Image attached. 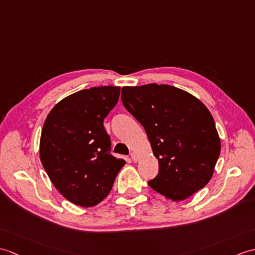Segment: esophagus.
Segmentation results:
<instances>
[{
	"mask_svg": "<svg viewBox=\"0 0 255 255\" xmlns=\"http://www.w3.org/2000/svg\"><path fill=\"white\" fill-rule=\"evenodd\" d=\"M130 157H131V159H132V162H138V156H137V154H134V153H131V154H130Z\"/></svg>",
	"mask_w": 255,
	"mask_h": 255,
	"instance_id": "esophagus-1",
	"label": "esophagus"
}]
</instances>
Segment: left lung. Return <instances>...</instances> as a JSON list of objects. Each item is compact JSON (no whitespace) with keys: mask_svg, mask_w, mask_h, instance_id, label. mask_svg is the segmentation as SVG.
Masks as SVG:
<instances>
[{"mask_svg":"<svg viewBox=\"0 0 255 255\" xmlns=\"http://www.w3.org/2000/svg\"><path fill=\"white\" fill-rule=\"evenodd\" d=\"M122 102L143 128L158 159L149 186L182 201L208 185L221 153V139L208 108L173 86L124 87Z\"/></svg>","mask_w":255,"mask_h":255,"instance_id":"obj_1","label":"left lung"}]
</instances>
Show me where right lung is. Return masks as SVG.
Returning <instances> with one entry per match:
<instances>
[{"mask_svg": "<svg viewBox=\"0 0 255 255\" xmlns=\"http://www.w3.org/2000/svg\"><path fill=\"white\" fill-rule=\"evenodd\" d=\"M121 88L93 87L70 94L51 110L40 138V159L65 199L90 208L110 193L125 159L111 154L104 118Z\"/></svg>", "mask_w": 255, "mask_h": 255, "instance_id": "add662e5", "label": "right lung"}]
</instances>
